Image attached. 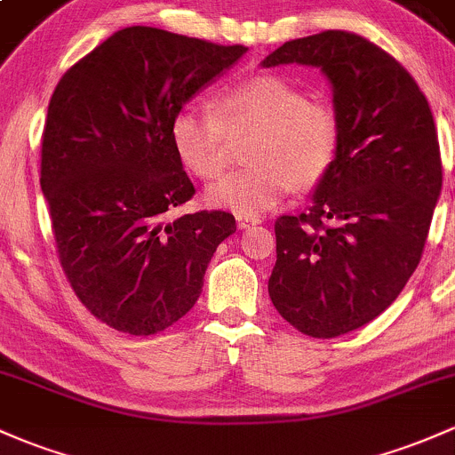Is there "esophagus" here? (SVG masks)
Masks as SVG:
<instances>
[{"label": "esophagus", "mask_w": 455, "mask_h": 455, "mask_svg": "<svg viewBox=\"0 0 455 455\" xmlns=\"http://www.w3.org/2000/svg\"><path fill=\"white\" fill-rule=\"evenodd\" d=\"M236 223H238V229H249V228L258 226V223H260V219H258V217H245V214H238Z\"/></svg>", "instance_id": "34e87169"}]
</instances>
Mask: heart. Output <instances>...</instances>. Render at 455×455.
Segmentation results:
<instances>
[{
	"label": "heart",
	"mask_w": 455,
	"mask_h": 455,
	"mask_svg": "<svg viewBox=\"0 0 455 455\" xmlns=\"http://www.w3.org/2000/svg\"><path fill=\"white\" fill-rule=\"evenodd\" d=\"M256 125L247 148L253 164L228 175L206 193L212 208L258 217L295 187H312L340 149V116L325 97L306 95L295 82L260 73L229 86L214 110L184 106L171 124V140L184 167L202 180L228 167V132Z\"/></svg>",
	"instance_id": "1"
}]
</instances>
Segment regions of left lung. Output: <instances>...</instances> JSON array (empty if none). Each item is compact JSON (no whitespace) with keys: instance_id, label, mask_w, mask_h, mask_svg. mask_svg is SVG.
Returning <instances> with one entry per match:
<instances>
[{"instance_id":"left-lung-1","label":"left lung","mask_w":455,"mask_h":455,"mask_svg":"<svg viewBox=\"0 0 455 455\" xmlns=\"http://www.w3.org/2000/svg\"><path fill=\"white\" fill-rule=\"evenodd\" d=\"M319 67L340 116V149L312 204L275 221L268 297L301 334L334 339L397 299L441 197L436 125L414 77L382 47L327 30L288 41L262 67Z\"/></svg>"}]
</instances>
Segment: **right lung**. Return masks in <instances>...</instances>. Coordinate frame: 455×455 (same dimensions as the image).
Here are the masks:
<instances>
[{
    "mask_svg": "<svg viewBox=\"0 0 455 455\" xmlns=\"http://www.w3.org/2000/svg\"><path fill=\"white\" fill-rule=\"evenodd\" d=\"M247 47L148 26L119 30L58 82L41 148V188L62 271L92 316L132 336L195 306L223 210L169 219L195 195L171 140L175 112Z\"/></svg>",
    "mask_w": 455,
    "mask_h": 455,
    "instance_id": "obj_1",
    "label": "right lung"
}]
</instances>
